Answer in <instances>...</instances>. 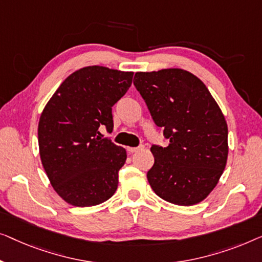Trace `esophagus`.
Segmentation results:
<instances>
[{
  "label": "esophagus",
  "mask_w": 262,
  "mask_h": 262,
  "mask_svg": "<svg viewBox=\"0 0 262 262\" xmlns=\"http://www.w3.org/2000/svg\"><path fill=\"white\" fill-rule=\"evenodd\" d=\"M143 149V146H139V147H128V152L129 153H135L139 152V150Z\"/></svg>",
  "instance_id": "1"
}]
</instances>
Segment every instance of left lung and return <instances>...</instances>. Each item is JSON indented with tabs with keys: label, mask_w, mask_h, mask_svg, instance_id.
I'll list each match as a JSON object with an SVG mask.
<instances>
[{
	"label": "left lung",
	"mask_w": 262,
	"mask_h": 262,
	"mask_svg": "<svg viewBox=\"0 0 262 262\" xmlns=\"http://www.w3.org/2000/svg\"><path fill=\"white\" fill-rule=\"evenodd\" d=\"M134 85L167 147L152 146L150 187L172 204L200 203L215 189L228 159V126L208 88L183 69L136 72Z\"/></svg>",
	"instance_id": "obj_1"
}]
</instances>
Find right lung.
Segmentation results:
<instances>
[{
    "instance_id": "add662e5",
    "label": "right lung",
    "mask_w": 262,
    "mask_h": 262,
    "mask_svg": "<svg viewBox=\"0 0 262 262\" xmlns=\"http://www.w3.org/2000/svg\"><path fill=\"white\" fill-rule=\"evenodd\" d=\"M133 75L98 65L79 69L43 108L38 126L40 159L66 203L94 206L115 193L127 152L103 139L98 128L113 130L112 108L129 89Z\"/></svg>"
}]
</instances>
